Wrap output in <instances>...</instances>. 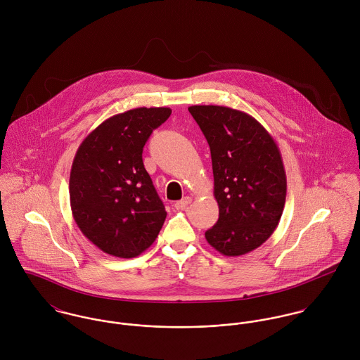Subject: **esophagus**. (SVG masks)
Returning <instances> with one entry per match:
<instances>
[{
  "label": "esophagus",
  "mask_w": 360,
  "mask_h": 360,
  "mask_svg": "<svg viewBox=\"0 0 360 360\" xmlns=\"http://www.w3.org/2000/svg\"><path fill=\"white\" fill-rule=\"evenodd\" d=\"M191 201H193V198L191 197H184L183 200H180V201H177L176 204H174V207L176 209H184V207H187V206L191 204Z\"/></svg>",
  "instance_id": "34e87169"
}]
</instances>
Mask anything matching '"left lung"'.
I'll list each match as a JSON object with an SVG mask.
<instances>
[{
	"label": "left lung",
	"instance_id": "obj_1",
	"mask_svg": "<svg viewBox=\"0 0 360 360\" xmlns=\"http://www.w3.org/2000/svg\"><path fill=\"white\" fill-rule=\"evenodd\" d=\"M190 113L210 148L219 220L205 233L221 255L241 257L276 230L287 195L280 150L251 115L219 105H193Z\"/></svg>",
	"mask_w": 360,
	"mask_h": 360
}]
</instances>
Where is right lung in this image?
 Wrapping results in <instances>:
<instances>
[{
    "label": "right lung",
    "mask_w": 360,
    "mask_h": 360,
    "mask_svg": "<svg viewBox=\"0 0 360 360\" xmlns=\"http://www.w3.org/2000/svg\"><path fill=\"white\" fill-rule=\"evenodd\" d=\"M170 108H136L110 116L75 155L69 197L82 233L101 251L136 257L153 245L166 219L143 163V148Z\"/></svg>",
    "instance_id": "obj_1"
}]
</instances>
